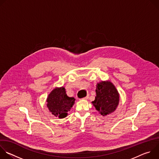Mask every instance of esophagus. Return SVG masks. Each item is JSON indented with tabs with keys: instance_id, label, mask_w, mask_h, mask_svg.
Wrapping results in <instances>:
<instances>
[{
	"instance_id": "esophagus-1",
	"label": "esophagus",
	"mask_w": 159,
	"mask_h": 159,
	"mask_svg": "<svg viewBox=\"0 0 159 159\" xmlns=\"http://www.w3.org/2000/svg\"><path fill=\"white\" fill-rule=\"evenodd\" d=\"M88 98H89V97H88V96H87V97H85V98H82V100H87V99H88Z\"/></svg>"
}]
</instances>
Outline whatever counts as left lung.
<instances>
[{
  "mask_svg": "<svg viewBox=\"0 0 159 159\" xmlns=\"http://www.w3.org/2000/svg\"><path fill=\"white\" fill-rule=\"evenodd\" d=\"M96 96L92 104L99 114L105 116L114 112L120 102V94L115 85L109 80L96 84Z\"/></svg>",
  "mask_w": 159,
  "mask_h": 159,
  "instance_id": "1",
  "label": "left lung"
}]
</instances>
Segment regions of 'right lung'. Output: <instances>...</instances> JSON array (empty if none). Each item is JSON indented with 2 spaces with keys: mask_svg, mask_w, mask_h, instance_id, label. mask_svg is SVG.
<instances>
[{
  "mask_svg": "<svg viewBox=\"0 0 159 159\" xmlns=\"http://www.w3.org/2000/svg\"><path fill=\"white\" fill-rule=\"evenodd\" d=\"M75 101L74 98L66 95L65 87H55L48 96L47 107L53 116L61 119L66 117Z\"/></svg>",
  "mask_w": 159,
  "mask_h": 159,
  "instance_id": "add662e5",
  "label": "right lung"
}]
</instances>
